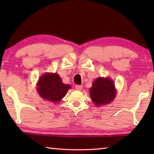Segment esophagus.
Listing matches in <instances>:
<instances>
[{
    "mask_svg": "<svg viewBox=\"0 0 154 154\" xmlns=\"http://www.w3.org/2000/svg\"><path fill=\"white\" fill-rule=\"evenodd\" d=\"M75 88H76L77 90L81 91V90H82V89H83V86H82V85H76V86H75Z\"/></svg>",
    "mask_w": 154,
    "mask_h": 154,
    "instance_id": "34e87169",
    "label": "esophagus"
}]
</instances>
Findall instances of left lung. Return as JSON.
<instances>
[{"label": "left lung", "mask_w": 154, "mask_h": 154, "mask_svg": "<svg viewBox=\"0 0 154 154\" xmlns=\"http://www.w3.org/2000/svg\"><path fill=\"white\" fill-rule=\"evenodd\" d=\"M89 93L96 106L110 104L117 94L114 81L110 77H97L92 83Z\"/></svg>", "instance_id": "left-lung-1"}]
</instances>
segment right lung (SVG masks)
Returning a JSON list of instances; mask_svg holds the SVG:
<instances>
[{
    "label": "right lung",
    "instance_id": "right-lung-1",
    "mask_svg": "<svg viewBox=\"0 0 154 154\" xmlns=\"http://www.w3.org/2000/svg\"><path fill=\"white\" fill-rule=\"evenodd\" d=\"M71 86L64 84L57 72H45L36 83V91L44 100L53 103L61 101Z\"/></svg>",
    "mask_w": 154,
    "mask_h": 154
}]
</instances>
